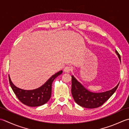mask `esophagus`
<instances>
[{
    "instance_id": "1",
    "label": "esophagus",
    "mask_w": 129,
    "mask_h": 129,
    "mask_svg": "<svg viewBox=\"0 0 129 129\" xmlns=\"http://www.w3.org/2000/svg\"><path fill=\"white\" fill-rule=\"evenodd\" d=\"M71 70H72V68L70 66H66L64 68V72L65 73H69L71 71Z\"/></svg>"
}]
</instances>
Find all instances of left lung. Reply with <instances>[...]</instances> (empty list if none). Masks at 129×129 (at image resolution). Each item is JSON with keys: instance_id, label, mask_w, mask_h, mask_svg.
<instances>
[{"instance_id": "1", "label": "left lung", "mask_w": 129, "mask_h": 129, "mask_svg": "<svg viewBox=\"0 0 129 129\" xmlns=\"http://www.w3.org/2000/svg\"><path fill=\"white\" fill-rule=\"evenodd\" d=\"M115 52L121 61L120 55L115 50ZM119 83L112 90L104 92H92L72 76L71 93L75 101L78 105L85 108L94 109L103 105L116 91Z\"/></svg>"}]
</instances>
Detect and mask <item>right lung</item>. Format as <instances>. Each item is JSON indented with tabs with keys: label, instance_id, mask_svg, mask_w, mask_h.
<instances>
[{
	"label": "right lung",
	"instance_id": "obj_1",
	"mask_svg": "<svg viewBox=\"0 0 129 129\" xmlns=\"http://www.w3.org/2000/svg\"><path fill=\"white\" fill-rule=\"evenodd\" d=\"M62 73L61 70L55 73L42 86L31 90H25L17 87L12 82L9 75V81L13 92L22 103L28 106L36 107L42 106L48 101L51 96L52 82Z\"/></svg>",
	"mask_w": 129,
	"mask_h": 129
}]
</instances>
